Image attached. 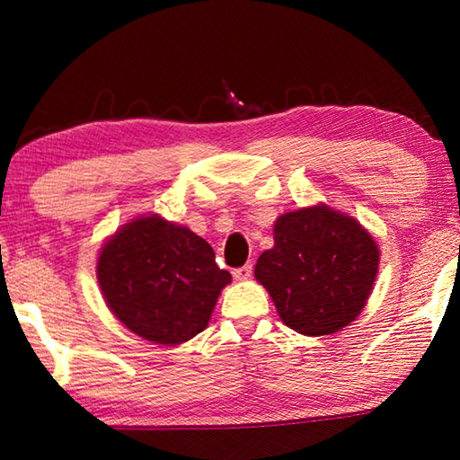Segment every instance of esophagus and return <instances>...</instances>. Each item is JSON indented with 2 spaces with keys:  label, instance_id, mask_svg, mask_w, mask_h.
<instances>
[{
  "label": "esophagus",
  "instance_id": "esophagus-1",
  "mask_svg": "<svg viewBox=\"0 0 460 460\" xmlns=\"http://www.w3.org/2000/svg\"><path fill=\"white\" fill-rule=\"evenodd\" d=\"M252 271H253L252 263H245L243 268H237V270H233V278H235L237 282H245V279L252 278Z\"/></svg>",
  "mask_w": 460,
  "mask_h": 460
}]
</instances>
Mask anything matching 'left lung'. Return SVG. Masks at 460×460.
Here are the masks:
<instances>
[{
  "label": "left lung",
  "instance_id": "left-lung-1",
  "mask_svg": "<svg viewBox=\"0 0 460 460\" xmlns=\"http://www.w3.org/2000/svg\"><path fill=\"white\" fill-rule=\"evenodd\" d=\"M379 268V247L353 217L314 205L284 213L274 247L255 263L286 326L323 337L353 323L367 305Z\"/></svg>",
  "mask_w": 460,
  "mask_h": 460
}]
</instances>
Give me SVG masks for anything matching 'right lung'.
<instances>
[{
    "label": "right lung",
    "instance_id": "1",
    "mask_svg": "<svg viewBox=\"0 0 460 460\" xmlns=\"http://www.w3.org/2000/svg\"><path fill=\"white\" fill-rule=\"evenodd\" d=\"M101 294L123 326L146 341L181 345L207 329L231 274L189 227L158 215L115 231L97 260Z\"/></svg>",
    "mask_w": 460,
    "mask_h": 460
}]
</instances>
